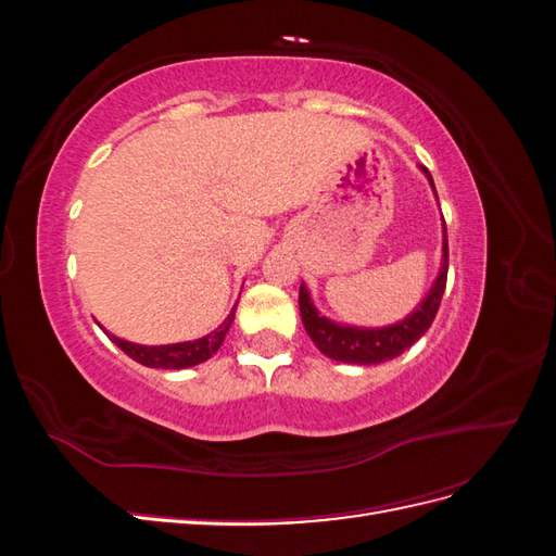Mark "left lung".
<instances>
[{"instance_id":"1","label":"left lung","mask_w":556,"mask_h":556,"mask_svg":"<svg viewBox=\"0 0 556 556\" xmlns=\"http://www.w3.org/2000/svg\"><path fill=\"white\" fill-rule=\"evenodd\" d=\"M419 169L425 172V176L429 178L433 188V178L429 169H425V166H419ZM433 194H435V188H433ZM445 282H447V229L443 220V264H441L439 278L433 280L431 290L422 299V304H419L406 319L380 329L331 323L329 317L319 315V311L313 306L308 288L301 282L299 288L301 323H304L311 341L317 345V350L323 352V355L345 364H380V362L399 357L403 350H408L415 341L422 339L425 331L431 327L435 313H439L441 299L445 292Z\"/></svg>"}]
</instances>
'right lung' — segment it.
Returning <instances> with one entry per match:
<instances>
[{
    "label": "right lung",
    "instance_id": "1",
    "mask_svg": "<svg viewBox=\"0 0 556 556\" xmlns=\"http://www.w3.org/2000/svg\"><path fill=\"white\" fill-rule=\"evenodd\" d=\"M233 313H237V308H231V313L227 315L225 323L217 327L215 331L201 336V339H197V341H185V343L139 345V343H129V341L117 339V336H113L109 331H106V336L117 348L125 352V355H129L134 362H139L143 366H150V368H190V366H197V364L206 362L215 355L217 348L223 345L231 323H233Z\"/></svg>",
    "mask_w": 556,
    "mask_h": 556
}]
</instances>
